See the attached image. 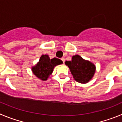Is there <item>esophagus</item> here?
Here are the masks:
<instances>
[{"label":"esophagus","instance_id":"1","mask_svg":"<svg viewBox=\"0 0 122 122\" xmlns=\"http://www.w3.org/2000/svg\"><path fill=\"white\" fill-rule=\"evenodd\" d=\"M61 60L62 61L63 63H64V62H65V58H61Z\"/></svg>","mask_w":122,"mask_h":122}]
</instances>
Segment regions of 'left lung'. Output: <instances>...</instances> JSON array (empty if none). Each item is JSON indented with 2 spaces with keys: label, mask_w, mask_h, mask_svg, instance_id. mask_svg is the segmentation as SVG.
<instances>
[{
  "label": "left lung",
  "mask_w": 122,
  "mask_h": 122,
  "mask_svg": "<svg viewBox=\"0 0 122 122\" xmlns=\"http://www.w3.org/2000/svg\"><path fill=\"white\" fill-rule=\"evenodd\" d=\"M65 64L69 68L74 79L81 84H87L94 76L96 66L88 60L79 56H73L71 61H66Z\"/></svg>",
  "instance_id": "obj_1"
}]
</instances>
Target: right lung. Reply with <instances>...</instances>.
<instances>
[{
    "instance_id": "right-lung-1",
    "label": "right lung",
    "mask_w": 122,
    "mask_h": 122,
    "mask_svg": "<svg viewBox=\"0 0 122 122\" xmlns=\"http://www.w3.org/2000/svg\"><path fill=\"white\" fill-rule=\"evenodd\" d=\"M62 64L61 60L56 58L51 59L48 55H42L39 61L32 67V71L37 78L46 81L52 73L54 67Z\"/></svg>"
}]
</instances>
